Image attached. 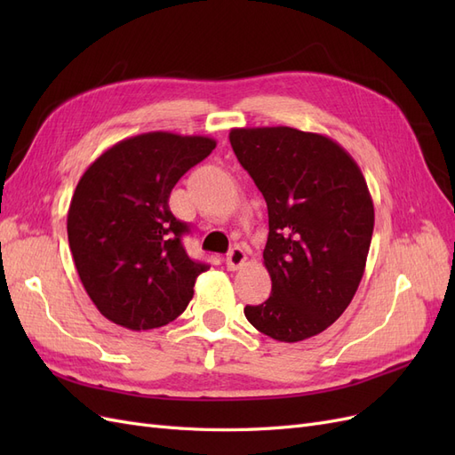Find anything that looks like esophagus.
I'll return each mask as SVG.
<instances>
[{
  "label": "esophagus",
  "instance_id": "1",
  "mask_svg": "<svg viewBox=\"0 0 455 455\" xmlns=\"http://www.w3.org/2000/svg\"><path fill=\"white\" fill-rule=\"evenodd\" d=\"M244 261H246V254H244V251L241 249V246H233V249L226 256V266L231 271L243 267Z\"/></svg>",
  "mask_w": 455,
  "mask_h": 455
}]
</instances>
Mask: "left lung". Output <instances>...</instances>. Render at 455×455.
<instances>
[{
    "mask_svg": "<svg viewBox=\"0 0 455 455\" xmlns=\"http://www.w3.org/2000/svg\"><path fill=\"white\" fill-rule=\"evenodd\" d=\"M229 142L269 216L271 296L244 316L286 343L321 334L347 309L366 267L374 203L359 164L328 136L292 127L231 129Z\"/></svg>",
    "mask_w": 455,
    "mask_h": 455,
    "instance_id": "obj_1",
    "label": "left lung"
}]
</instances>
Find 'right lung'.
<instances>
[{
    "instance_id": "add662e5",
    "label": "right lung",
    "mask_w": 455,
    "mask_h": 455,
    "mask_svg": "<svg viewBox=\"0 0 455 455\" xmlns=\"http://www.w3.org/2000/svg\"><path fill=\"white\" fill-rule=\"evenodd\" d=\"M209 136L144 132L106 149L81 176L68 211V243L89 298L129 330L169 324L194 298L209 264L191 259L189 233L169 197L176 182L211 156Z\"/></svg>"
}]
</instances>
